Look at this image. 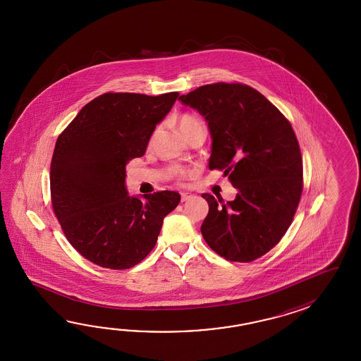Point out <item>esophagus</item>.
<instances>
[{"label":"esophagus","instance_id":"34e87169","mask_svg":"<svg viewBox=\"0 0 361 361\" xmlns=\"http://www.w3.org/2000/svg\"><path fill=\"white\" fill-rule=\"evenodd\" d=\"M193 197V195L192 193H188V192H182L180 193V200H182V202L184 201H188V200H191Z\"/></svg>","mask_w":361,"mask_h":361}]
</instances>
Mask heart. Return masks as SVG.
<instances>
[{"mask_svg": "<svg viewBox=\"0 0 361 361\" xmlns=\"http://www.w3.org/2000/svg\"><path fill=\"white\" fill-rule=\"evenodd\" d=\"M178 129L185 138H188L192 133L204 129V125L196 116L191 115V114H183L178 120ZM169 176L173 179H176L177 182H182L188 176V171L174 166V168H170Z\"/></svg>", "mask_w": 361, "mask_h": 361, "instance_id": "obj_1", "label": "heart"}]
</instances>
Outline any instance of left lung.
<instances>
[{
	"label": "left lung",
	"instance_id": "1",
	"mask_svg": "<svg viewBox=\"0 0 361 361\" xmlns=\"http://www.w3.org/2000/svg\"><path fill=\"white\" fill-rule=\"evenodd\" d=\"M204 116L213 138L209 169L224 171L236 199L204 193L202 238L230 262H253L283 238L303 191V162L292 123L264 95L240 82L204 85L179 97Z\"/></svg>",
	"mask_w": 361,
	"mask_h": 361
}]
</instances>
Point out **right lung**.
Returning <instances> with one entry per match:
<instances>
[{
  "mask_svg": "<svg viewBox=\"0 0 361 361\" xmlns=\"http://www.w3.org/2000/svg\"><path fill=\"white\" fill-rule=\"evenodd\" d=\"M179 92L156 97L104 92L89 102L61 131L50 165V197L71 245L87 261L128 269L157 241L162 221L177 207L174 191L130 197L126 162L146 154L156 125Z\"/></svg>",
  "mask_w": 361,
  "mask_h": 361,
  "instance_id": "1",
  "label": "right lung"
}]
</instances>
